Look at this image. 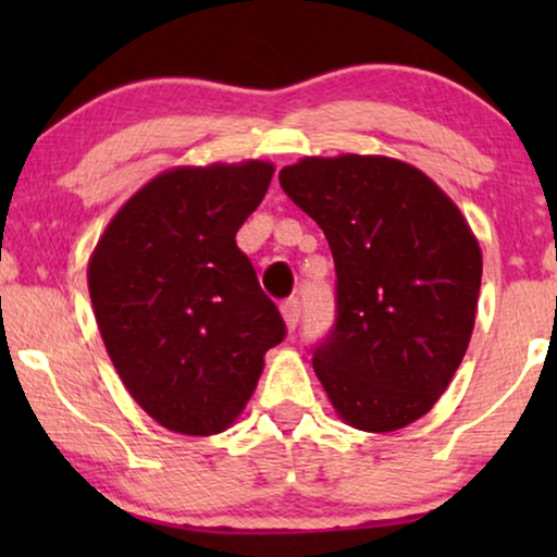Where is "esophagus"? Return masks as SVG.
<instances>
[{
  "mask_svg": "<svg viewBox=\"0 0 557 557\" xmlns=\"http://www.w3.org/2000/svg\"><path fill=\"white\" fill-rule=\"evenodd\" d=\"M281 317H284V324H286L288 332L296 330V324H299V317H301L299 301H296V299H286L284 304H281Z\"/></svg>",
  "mask_w": 557,
  "mask_h": 557,
  "instance_id": "esophagus-1",
  "label": "esophagus"
}]
</instances>
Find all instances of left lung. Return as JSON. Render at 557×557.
Segmentation results:
<instances>
[{
  "label": "left lung",
  "instance_id": "left-lung-1",
  "mask_svg": "<svg viewBox=\"0 0 557 557\" xmlns=\"http://www.w3.org/2000/svg\"><path fill=\"white\" fill-rule=\"evenodd\" d=\"M278 182L337 269V324L311 360L334 413L357 431L406 429L467 355L482 286L474 231L429 174L393 157H304Z\"/></svg>",
  "mask_w": 557,
  "mask_h": 557
}]
</instances>
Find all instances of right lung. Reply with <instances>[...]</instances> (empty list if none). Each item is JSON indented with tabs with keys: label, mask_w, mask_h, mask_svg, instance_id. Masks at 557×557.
<instances>
[{
	"label": "right lung",
	"mask_w": 557,
	"mask_h": 557,
	"mask_svg": "<svg viewBox=\"0 0 557 557\" xmlns=\"http://www.w3.org/2000/svg\"><path fill=\"white\" fill-rule=\"evenodd\" d=\"M276 166H172L128 197L88 258L98 332L128 395L166 431L212 436L238 421L284 339L235 233Z\"/></svg>",
	"instance_id": "obj_1"
}]
</instances>
